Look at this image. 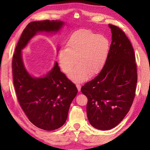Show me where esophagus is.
Here are the masks:
<instances>
[{"instance_id":"1","label":"esophagus","mask_w":150,"mask_h":150,"mask_svg":"<svg viewBox=\"0 0 150 150\" xmlns=\"http://www.w3.org/2000/svg\"><path fill=\"white\" fill-rule=\"evenodd\" d=\"M76 87H77V88L78 91H81V85L80 84H78V83H77V84H76Z\"/></svg>"}]
</instances>
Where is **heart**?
Listing matches in <instances>:
<instances>
[{"mask_svg":"<svg viewBox=\"0 0 150 150\" xmlns=\"http://www.w3.org/2000/svg\"><path fill=\"white\" fill-rule=\"evenodd\" d=\"M110 44L107 38L88 30L81 29L73 32L67 43V48L59 54V65L63 72L69 73L75 82H83L88 76L99 73L107 59ZM78 60H76V59Z\"/></svg>","mask_w":150,"mask_h":150,"instance_id":"1","label":"heart"}]
</instances>
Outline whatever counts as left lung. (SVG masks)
I'll use <instances>...</instances> for the list:
<instances>
[{
    "label": "left lung",
    "instance_id": "left-lung-1",
    "mask_svg": "<svg viewBox=\"0 0 150 150\" xmlns=\"http://www.w3.org/2000/svg\"><path fill=\"white\" fill-rule=\"evenodd\" d=\"M112 42L105 65L96 77L81 87L87 96V115L94 128H115L128 112L135 97L138 74L130 40L120 28L108 24Z\"/></svg>",
    "mask_w": 150,
    "mask_h": 150
}]
</instances>
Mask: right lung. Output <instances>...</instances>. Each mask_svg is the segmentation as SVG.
I'll use <instances>...</instances> for the list:
<instances>
[{
  "instance_id": "obj_1",
  "label": "right lung",
  "mask_w": 150,
  "mask_h": 150,
  "mask_svg": "<svg viewBox=\"0 0 150 150\" xmlns=\"http://www.w3.org/2000/svg\"><path fill=\"white\" fill-rule=\"evenodd\" d=\"M63 25L57 20L30 22L23 30L12 56L13 83L18 103L29 120L45 130H55L65 124L77 88L61 72L57 62L44 77H32L25 69L21 50L37 32H57Z\"/></svg>"
}]
</instances>
